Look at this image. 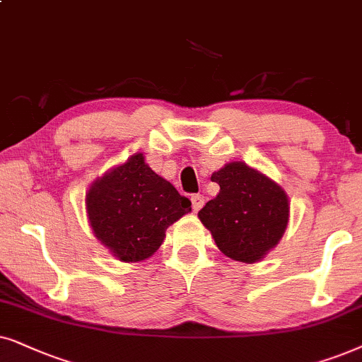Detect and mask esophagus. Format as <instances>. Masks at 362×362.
I'll return each mask as SVG.
<instances>
[{
  "label": "esophagus",
  "mask_w": 362,
  "mask_h": 362,
  "mask_svg": "<svg viewBox=\"0 0 362 362\" xmlns=\"http://www.w3.org/2000/svg\"><path fill=\"white\" fill-rule=\"evenodd\" d=\"M205 204V197L200 194L192 195V206H194V211H199Z\"/></svg>",
  "instance_id": "esophagus-1"
}]
</instances>
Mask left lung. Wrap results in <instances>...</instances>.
Masks as SVG:
<instances>
[{"label":"left lung","mask_w":362,"mask_h":362,"mask_svg":"<svg viewBox=\"0 0 362 362\" xmlns=\"http://www.w3.org/2000/svg\"><path fill=\"white\" fill-rule=\"evenodd\" d=\"M220 194L199 218L221 253L237 262L262 259L285 233L290 204L285 190L243 162L226 163L211 175Z\"/></svg>","instance_id":"8db88e82"}]
</instances>
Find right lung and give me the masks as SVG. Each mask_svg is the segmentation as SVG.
Masks as SVG:
<instances>
[{
  "mask_svg": "<svg viewBox=\"0 0 362 362\" xmlns=\"http://www.w3.org/2000/svg\"><path fill=\"white\" fill-rule=\"evenodd\" d=\"M86 205L94 235L122 262L156 253L168 226L192 210V202L158 177L142 153L95 180Z\"/></svg>",
  "mask_w": 362,
  "mask_h": 362,
  "instance_id": "right-lung-1",
  "label": "right lung"
}]
</instances>
